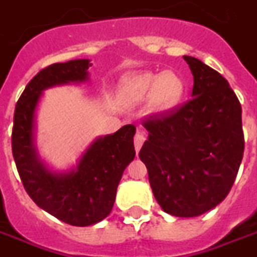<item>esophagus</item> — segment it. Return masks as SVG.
Wrapping results in <instances>:
<instances>
[{"mask_svg": "<svg viewBox=\"0 0 257 257\" xmlns=\"http://www.w3.org/2000/svg\"><path fill=\"white\" fill-rule=\"evenodd\" d=\"M143 142H145V134H143V131L138 130L134 137V146H135V150H137V153L141 150V147H142Z\"/></svg>", "mask_w": 257, "mask_h": 257, "instance_id": "esophagus-1", "label": "esophagus"}]
</instances>
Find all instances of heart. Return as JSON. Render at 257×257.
<instances>
[{
	"label": "heart",
	"mask_w": 257,
	"mask_h": 257,
	"mask_svg": "<svg viewBox=\"0 0 257 257\" xmlns=\"http://www.w3.org/2000/svg\"><path fill=\"white\" fill-rule=\"evenodd\" d=\"M120 93L130 101H142L151 95L158 110L168 111L177 106L184 96L185 81L173 71L131 73L120 83Z\"/></svg>",
	"instance_id": "obj_1"
}]
</instances>
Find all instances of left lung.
<instances>
[{
  "label": "left lung",
  "mask_w": 257,
  "mask_h": 257,
  "mask_svg": "<svg viewBox=\"0 0 257 257\" xmlns=\"http://www.w3.org/2000/svg\"><path fill=\"white\" fill-rule=\"evenodd\" d=\"M193 73L192 96L143 120L139 151L157 202L169 214L196 217L229 193L244 153L241 104L221 73L184 56Z\"/></svg>",
  "instance_id": "1"
}]
</instances>
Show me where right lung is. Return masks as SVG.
<instances>
[{
  "label": "right lung",
  "instance_id": "1",
  "mask_svg": "<svg viewBox=\"0 0 257 257\" xmlns=\"http://www.w3.org/2000/svg\"><path fill=\"white\" fill-rule=\"evenodd\" d=\"M89 60L55 63L43 68L21 93L15 108L12 151L24 189L36 205L69 225L96 224L110 214L116 188L127 165L134 160L135 126L96 139L81 157L76 170L56 176L36 158L32 131L41 91L56 84L87 79Z\"/></svg>",
  "mask_w": 257,
  "mask_h": 257
}]
</instances>
